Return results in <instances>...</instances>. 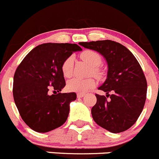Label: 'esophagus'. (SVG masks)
I'll return each instance as SVG.
<instances>
[{
  "instance_id": "obj_1",
  "label": "esophagus",
  "mask_w": 159,
  "mask_h": 159,
  "mask_svg": "<svg viewBox=\"0 0 159 159\" xmlns=\"http://www.w3.org/2000/svg\"><path fill=\"white\" fill-rule=\"evenodd\" d=\"M84 96H85L84 93H77L78 98H82V97H83Z\"/></svg>"
}]
</instances>
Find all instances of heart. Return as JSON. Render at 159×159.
<instances>
[{"label": "heart", "mask_w": 159, "mask_h": 159, "mask_svg": "<svg viewBox=\"0 0 159 159\" xmlns=\"http://www.w3.org/2000/svg\"><path fill=\"white\" fill-rule=\"evenodd\" d=\"M81 58L87 62L89 66L93 67V73L95 75L99 74V71L97 66L101 64V57L97 52L90 50L83 52L81 54ZM73 57L70 56L67 58L62 66V72L64 76L69 77L72 75L73 73ZM95 86V81L93 78H80V77H73L69 80L67 83V89L73 92L83 93L87 92L90 89H92Z\"/></svg>", "instance_id": "obj_1"}]
</instances>
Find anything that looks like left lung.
<instances>
[{"instance_id":"left-lung-1","label":"left lung","mask_w":159,"mask_h":159,"mask_svg":"<svg viewBox=\"0 0 159 159\" xmlns=\"http://www.w3.org/2000/svg\"><path fill=\"white\" fill-rule=\"evenodd\" d=\"M79 44L97 51L107 63V79L98 87L107 95L96 94L97 103L91 110L94 121L112 133L129 129L142 112L147 94V81L139 62L129 49L114 41Z\"/></svg>"}]
</instances>
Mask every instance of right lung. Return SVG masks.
<instances>
[{
	"label": "right lung",
	"mask_w": 159,
	"mask_h": 159,
	"mask_svg": "<svg viewBox=\"0 0 159 159\" xmlns=\"http://www.w3.org/2000/svg\"><path fill=\"white\" fill-rule=\"evenodd\" d=\"M81 50L76 44L44 43L33 48L17 68L14 100L22 120L34 131L48 132L66 121L76 93L50 95L48 90L49 86L56 93L63 89L62 63L73 52Z\"/></svg>",
	"instance_id": "1"
}]
</instances>
